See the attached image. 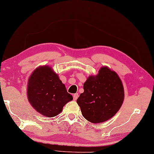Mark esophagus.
<instances>
[{"instance_id": "obj_1", "label": "esophagus", "mask_w": 154, "mask_h": 154, "mask_svg": "<svg viewBox=\"0 0 154 154\" xmlns=\"http://www.w3.org/2000/svg\"><path fill=\"white\" fill-rule=\"evenodd\" d=\"M79 94H77V93L76 94H74V96H73V98H74V100H76L77 98H79Z\"/></svg>"}]
</instances>
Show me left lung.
I'll return each instance as SVG.
<instances>
[{
  "label": "left lung",
  "instance_id": "1",
  "mask_svg": "<svg viewBox=\"0 0 154 154\" xmlns=\"http://www.w3.org/2000/svg\"><path fill=\"white\" fill-rule=\"evenodd\" d=\"M84 92L77 99L83 117L92 123L112 118L124 100V89L116 73L107 67L100 68L96 76H89L83 85Z\"/></svg>",
  "mask_w": 154,
  "mask_h": 154
}]
</instances>
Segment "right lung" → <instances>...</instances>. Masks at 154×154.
I'll use <instances>...</instances> for the list:
<instances>
[{"mask_svg": "<svg viewBox=\"0 0 154 154\" xmlns=\"http://www.w3.org/2000/svg\"><path fill=\"white\" fill-rule=\"evenodd\" d=\"M28 100L38 112L51 118L62 112L73 97L50 67H41L33 72L28 81Z\"/></svg>", "mask_w": 154, "mask_h": 154, "instance_id": "obj_1", "label": "right lung"}]
</instances>
